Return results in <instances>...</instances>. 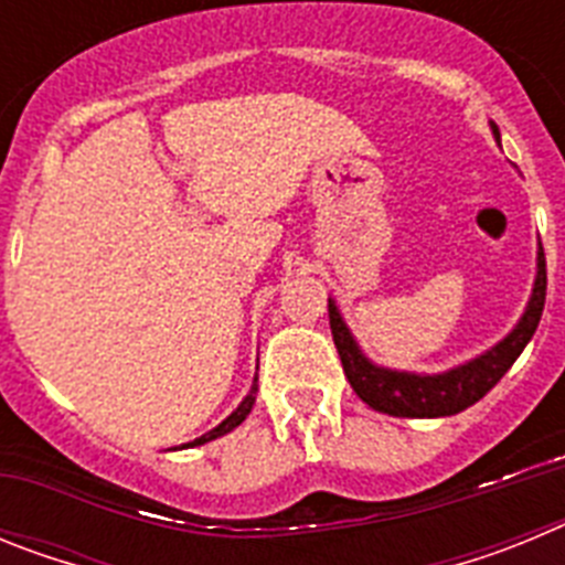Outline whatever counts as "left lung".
Segmentation results:
<instances>
[{
  "label": "left lung",
  "mask_w": 565,
  "mask_h": 565,
  "mask_svg": "<svg viewBox=\"0 0 565 565\" xmlns=\"http://www.w3.org/2000/svg\"><path fill=\"white\" fill-rule=\"evenodd\" d=\"M489 127H492L495 141L501 143V132H498L495 124L489 121ZM543 302H546V257H543V246L537 243L535 286H532V297H529L526 311L518 319V326L501 342L483 351L481 356L469 359V362L456 364V367L441 373H413L382 367L359 348L333 299H328V317H331L333 344H337L339 359H342L344 376H348L356 396L367 407L396 418H441L456 416V413L472 407L478 398L487 396L501 382L503 373L523 353L529 339L535 337Z\"/></svg>",
  "instance_id": "8db88e82"
}]
</instances>
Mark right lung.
Returning a JSON list of instances; mask_svg holds the SVG:
<instances>
[{
  "instance_id": "add662e5",
  "label": "right lung",
  "mask_w": 565,
  "mask_h": 565,
  "mask_svg": "<svg viewBox=\"0 0 565 565\" xmlns=\"http://www.w3.org/2000/svg\"><path fill=\"white\" fill-rule=\"evenodd\" d=\"M254 398H257V376H254V384H252V391H248V396L237 404V411H234L232 416L223 418V422L217 424L214 430H209L206 436L194 438V441H189V444H181V447H174V450H186V447H201V444L214 441V438H221V436H226V433H232L234 427H239V424L246 422V416H248V413H252V407H254Z\"/></svg>"
}]
</instances>
